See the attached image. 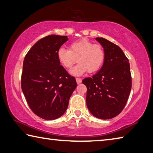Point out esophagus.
Instances as JSON below:
<instances>
[{"mask_svg": "<svg viewBox=\"0 0 153 153\" xmlns=\"http://www.w3.org/2000/svg\"><path fill=\"white\" fill-rule=\"evenodd\" d=\"M76 83H77V84H80V83H81L82 80H81V79L76 78Z\"/></svg>", "mask_w": 153, "mask_h": 153, "instance_id": "1", "label": "esophagus"}]
</instances>
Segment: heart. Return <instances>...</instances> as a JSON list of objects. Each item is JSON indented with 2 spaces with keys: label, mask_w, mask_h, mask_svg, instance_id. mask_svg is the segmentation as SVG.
Listing matches in <instances>:
<instances>
[{
  "label": "heart",
  "mask_w": 153,
  "mask_h": 153,
  "mask_svg": "<svg viewBox=\"0 0 153 153\" xmlns=\"http://www.w3.org/2000/svg\"><path fill=\"white\" fill-rule=\"evenodd\" d=\"M57 58L61 65L66 69L71 68L77 59L79 64L70 71V74L78 76L88 71H99L105 60V51L101 45L83 38L72 42L69 50L60 48Z\"/></svg>",
  "instance_id": "b5f03b06"
}]
</instances>
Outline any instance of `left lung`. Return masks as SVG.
<instances>
[{
  "label": "left lung",
  "mask_w": 153,
  "mask_h": 153,
  "mask_svg": "<svg viewBox=\"0 0 153 153\" xmlns=\"http://www.w3.org/2000/svg\"><path fill=\"white\" fill-rule=\"evenodd\" d=\"M105 51V60L97 73L82 80L87 88L86 103L93 116L109 120L117 116L127 103L132 78L128 59L121 48L103 37H96Z\"/></svg>",
  "instance_id": "8db88e82"
}]
</instances>
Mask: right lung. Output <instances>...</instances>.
Wrapping results in <instances>:
<instances>
[{"instance_id": "1", "label": "right lung", "mask_w": 153, "mask_h": 153, "mask_svg": "<svg viewBox=\"0 0 153 153\" xmlns=\"http://www.w3.org/2000/svg\"><path fill=\"white\" fill-rule=\"evenodd\" d=\"M68 39L57 35L45 37L31 47L24 59L21 89L29 108L44 120L62 116L76 87L75 78L57 58L58 50Z\"/></svg>"}]
</instances>
